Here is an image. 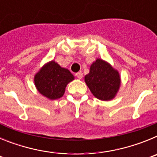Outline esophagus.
Masks as SVG:
<instances>
[{
	"instance_id": "1",
	"label": "esophagus",
	"mask_w": 157,
	"mask_h": 157,
	"mask_svg": "<svg viewBox=\"0 0 157 157\" xmlns=\"http://www.w3.org/2000/svg\"><path fill=\"white\" fill-rule=\"evenodd\" d=\"M75 76L78 78V79H81L82 78V76H83L82 72V71H78V73H76Z\"/></svg>"
}]
</instances>
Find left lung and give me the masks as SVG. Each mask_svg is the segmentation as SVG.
I'll return each mask as SVG.
<instances>
[{
	"label": "left lung",
	"instance_id": "1",
	"mask_svg": "<svg viewBox=\"0 0 157 157\" xmlns=\"http://www.w3.org/2000/svg\"><path fill=\"white\" fill-rule=\"evenodd\" d=\"M84 80L93 95L104 101L114 99L121 85L119 71L101 58L93 62Z\"/></svg>",
	"mask_w": 157,
	"mask_h": 157
}]
</instances>
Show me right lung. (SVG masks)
Returning <instances> with one entry per match:
<instances>
[{
    "label": "right lung",
    "instance_id": "1",
    "mask_svg": "<svg viewBox=\"0 0 157 157\" xmlns=\"http://www.w3.org/2000/svg\"><path fill=\"white\" fill-rule=\"evenodd\" d=\"M74 79L75 76L68 69L51 60L34 75V82L39 94L52 101L63 97L67 85Z\"/></svg>",
    "mask_w": 157,
    "mask_h": 157
}]
</instances>
